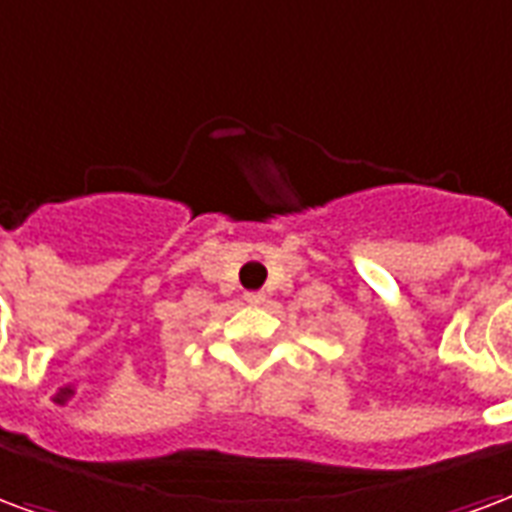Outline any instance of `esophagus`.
Listing matches in <instances>:
<instances>
[{"label":"esophagus","mask_w":512,"mask_h":512,"mask_svg":"<svg viewBox=\"0 0 512 512\" xmlns=\"http://www.w3.org/2000/svg\"><path fill=\"white\" fill-rule=\"evenodd\" d=\"M244 301L249 306H260V304H263V301H266V295H263V293H246Z\"/></svg>","instance_id":"34e87169"}]
</instances>
